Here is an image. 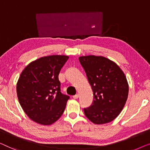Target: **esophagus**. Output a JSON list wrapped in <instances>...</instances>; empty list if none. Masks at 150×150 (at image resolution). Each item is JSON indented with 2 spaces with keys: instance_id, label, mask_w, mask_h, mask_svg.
<instances>
[{
  "instance_id": "34e87169",
  "label": "esophagus",
  "mask_w": 150,
  "mask_h": 150,
  "mask_svg": "<svg viewBox=\"0 0 150 150\" xmlns=\"http://www.w3.org/2000/svg\"><path fill=\"white\" fill-rule=\"evenodd\" d=\"M79 94H75V95L73 96V98H74V99H77L78 98H79Z\"/></svg>"
}]
</instances>
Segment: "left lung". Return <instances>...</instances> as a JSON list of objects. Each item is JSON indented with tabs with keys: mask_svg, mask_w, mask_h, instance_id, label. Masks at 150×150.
I'll use <instances>...</instances> for the list:
<instances>
[{
	"mask_svg": "<svg viewBox=\"0 0 150 150\" xmlns=\"http://www.w3.org/2000/svg\"><path fill=\"white\" fill-rule=\"evenodd\" d=\"M93 91L94 100L84 113L92 122L103 124L113 121L126 104L128 83L122 69L103 56L79 58Z\"/></svg>",
	"mask_w": 150,
	"mask_h": 150,
	"instance_id": "obj_1",
	"label": "left lung"
}]
</instances>
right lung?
I'll return each mask as SVG.
<instances>
[{
	"label": "right lung",
	"instance_id": "add662e5",
	"mask_svg": "<svg viewBox=\"0 0 150 150\" xmlns=\"http://www.w3.org/2000/svg\"><path fill=\"white\" fill-rule=\"evenodd\" d=\"M69 56L41 57L25 67L17 83L19 103L33 121L51 125L64 113L69 96L61 93L58 75Z\"/></svg>",
	"mask_w": 150,
	"mask_h": 150
}]
</instances>
